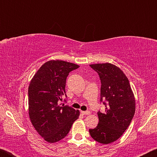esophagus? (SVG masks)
I'll return each instance as SVG.
<instances>
[{"mask_svg":"<svg viewBox=\"0 0 157 157\" xmlns=\"http://www.w3.org/2000/svg\"><path fill=\"white\" fill-rule=\"evenodd\" d=\"M81 113L83 114V115H89L91 112L89 111H81Z\"/></svg>","mask_w":157,"mask_h":157,"instance_id":"obj_1","label":"esophagus"}]
</instances>
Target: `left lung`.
Segmentation results:
<instances>
[{
  "label": "left lung",
  "mask_w": 157,
  "mask_h": 157,
  "mask_svg": "<svg viewBox=\"0 0 157 157\" xmlns=\"http://www.w3.org/2000/svg\"><path fill=\"white\" fill-rule=\"evenodd\" d=\"M90 66L99 75L100 102L104 100L105 109L98 111L99 123L89 133L97 142L109 144L118 140L130 124L136 109L134 95L128 78L118 66L110 63Z\"/></svg>",
  "instance_id": "8db88e82"
}]
</instances>
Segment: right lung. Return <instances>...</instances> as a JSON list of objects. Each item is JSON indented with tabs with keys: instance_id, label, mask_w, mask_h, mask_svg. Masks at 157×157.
<instances>
[{
	"instance_id": "right-lung-1",
	"label": "right lung",
	"mask_w": 157,
	"mask_h": 157,
	"mask_svg": "<svg viewBox=\"0 0 157 157\" xmlns=\"http://www.w3.org/2000/svg\"><path fill=\"white\" fill-rule=\"evenodd\" d=\"M79 66L62 60H50L42 65L28 87L29 116L44 139L55 143L63 139L79 118V111L59 104L66 95L69 73Z\"/></svg>"
}]
</instances>
